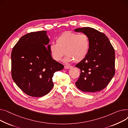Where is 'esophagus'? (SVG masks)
I'll return each mask as SVG.
<instances>
[{"label": "esophagus", "instance_id": "1", "mask_svg": "<svg viewBox=\"0 0 128 128\" xmlns=\"http://www.w3.org/2000/svg\"><path fill=\"white\" fill-rule=\"evenodd\" d=\"M64 68L65 69H70V68H72V66H65Z\"/></svg>", "mask_w": 128, "mask_h": 128}]
</instances>
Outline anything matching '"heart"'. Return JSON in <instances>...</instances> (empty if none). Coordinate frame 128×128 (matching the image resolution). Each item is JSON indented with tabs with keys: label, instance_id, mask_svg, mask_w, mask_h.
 Returning <instances> with one entry per match:
<instances>
[{
	"label": "heart",
	"instance_id": "obj_1",
	"mask_svg": "<svg viewBox=\"0 0 128 128\" xmlns=\"http://www.w3.org/2000/svg\"><path fill=\"white\" fill-rule=\"evenodd\" d=\"M56 42V44L52 43L48 48L51 57L55 61H60L66 54V62L74 60L78 62L85 59L88 54L89 40L84 34L65 32L57 38Z\"/></svg>",
	"mask_w": 128,
	"mask_h": 128
}]
</instances>
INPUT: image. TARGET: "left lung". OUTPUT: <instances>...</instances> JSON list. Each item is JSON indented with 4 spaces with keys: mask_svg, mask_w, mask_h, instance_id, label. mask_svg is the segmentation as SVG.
I'll return each instance as SVG.
<instances>
[{
    "mask_svg": "<svg viewBox=\"0 0 128 128\" xmlns=\"http://www.w3.org/2000/svg\"><path fill=\"white\" fill-rule=\"evenodd\" d=\"M74 30L86 34L89 40L86 57L76 66L80 70L76 85L87 93L99 92L108 86L115 75L114 48L106 35L94 28L83 27Z\"/></svg>",
    "mask_w": 128,
    "mask_h": 128,
    "instance_id": "1",
    "label": "left lung"
}]
</instances>
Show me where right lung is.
Returning a JSON list of instances; mask_svg holds the SVG:
<instances>
[{
    "instance_id": "right-lung-1",
    "label": "right lung",
    "mask_w": 128,
    "mask_h": 128,
    "mask_svg": "<svg viewBox=\"0 0 128 128\" xmlns=\"http://www.w3.org/2000/svg\"><path fill=\"white\" fill-rule=\"evenodd\" d=\"M49 42L46 31L32 32L22 36L12 49V79L28 96L41 97L50 92L54 73L64 69L52 58Z\"/></svg>"
}]
</instances>
